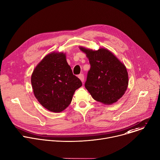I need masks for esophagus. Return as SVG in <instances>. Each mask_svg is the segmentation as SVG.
Segmentation results:
<instances>
[{"label": "esophagus", "mask_w": 160, "mask_h": 160, "mask_svg": "<svg viewBox=\"0 0 160 160\" xmlns=\"http://www.w3.org/2000/svg\"><path fill=\"white\" fill-rule=\"evenodd\" d=\"M78 78H80V80L82 81V82H84V75L83 74H80L78 75Z\"/></svg>", "instance_id": "obj_1"}]
</instances>
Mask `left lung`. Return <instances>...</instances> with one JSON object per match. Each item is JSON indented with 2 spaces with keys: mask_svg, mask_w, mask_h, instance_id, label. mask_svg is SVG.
<instances>
[{
  "mask_svg": "<svg viewBox=\"0 0 160 160\" xmlns=\"http://www.w3.org/2000/svg\"><path fill=\"white\" fill-rule=\"evenodd\" d=\"M79 48L86 54L90 64L85 87L91 96L104 104L117 102L125 93L128 85L125 64L107 49L93 51L83 47Z\"/></svg>",
  "mask_w": 160,
  "mask_h": 160,
  "instance_id": "left-lung-1",
  "label": "left lung"
}]
</instances>
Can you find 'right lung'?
<instances>
[{"mask_svg":"<svg viewBox=\"0 0 160 160\" xmlns=\"http://www.w3.org/2000/svg\"><path fill=\"white\" fill-rule=\"evenodd\" d=\"M66 58L64 52L48 54L37 65L31 77L35 97L43 107L54 112L69 106L75 90L82 85Z\"/></svg>","mask_w":160,"mask_h":160,"instance_id":"1","label":"right lung"}]
</instances>
